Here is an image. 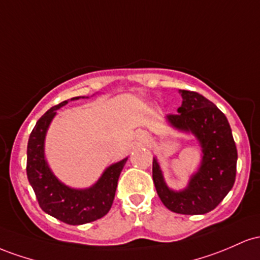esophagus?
Listing matches in <instances>:
<instances>
[{"mask_svg": "<svg viewBox=\"0 0 260 260\" xmlns=\"http://www.w3.org/2000/svg\"><path fill=\"white\" fill-rule=\"evenodd\" d=\"M141 139L144 140V141H147V139H148L147 134H141Z\"/></svg>", "mask_w": 260, "mask_h": 260, "instance_id": "34e87169", "label": "esophagus"}]
</instances>
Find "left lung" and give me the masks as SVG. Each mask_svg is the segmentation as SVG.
Instances as JSON below:
<instances>
[{
	"mask_svg": "<svg viewBox=\"0 0 260 260\" xmlns=\"http://www.w3.org/2000/svg\"><path fill=\"white\" fill-rule=\"evenodd\" d=\"M183 102L178 114L167 115L177 130L191 133L203 151L200 167L188 186L180 191L169 189L156 158L152 178L159 199L171 211L203 215L214 210L231 190L236 179L237 148L229 120L212 102L193 91L180 89Z\"/></svg>",
	"mask_w": 260,
	"mask_h": 260,
	"instance_id": "8db88e82",
	"label": "left lung"
}]
</instances>
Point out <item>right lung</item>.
<instances>
[{
  "mask_svg": "<svg viewBox=\"0 0 260 260\" xmlns=\"http://www.w3.org/2000/svg\"><path fill=\"white\" fill-rule=\"evenodd\" d=\"M78 98H71V101ZM66 103L67 101L61 102L50 108L30 133L27 147V176L44 212L67 224H83L103 217L112 208L119 176L127 157L109 166L91 188L74 189L61 183L46 162L44 141L57 109Z\"/></svg>",
  "mask_w": 260,
  "mask_h": 260,
  "instance_id": "obj_1",
  "label": "right lung"
}]
</instances>
